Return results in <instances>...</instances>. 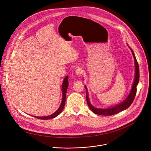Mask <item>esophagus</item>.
Wrapping results in <instances>:
<instances>
[{
	"label": "esophagus",
	"instance_id": "esophagus-1",
	"mask_svg": "<svg viewBox=\"0 0 151 151\" xmlns=\"http://www.w3.org/2000/svg\"><path fill=\"white\" fill-rule=\"evenodd\" d=\"M83 72H84V70H83V68H81V67H78L77 69H76V74L77 75H78V76H81L83 73Z\"/></svg>",
	"mask_w": 151,
	"mask_h": 151
}]
</instances>
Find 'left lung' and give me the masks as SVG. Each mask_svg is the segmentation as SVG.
<instances>
[{"label":"left lung","mask_w":151,"mask_h":151,"mask_svg":"<svg viewBox=\"0 0 151 151\" xmlns=\"http://www.w3.org/2000/svg\"><path fill=\"white\" fill-rule=\"evenodd\" d=\"M129 48L131 50V52L133 56V58L134 60V67H135V74H134V81H133V85H132V88L130 90V91L129 95L123 101H122L121 103H120L114 106L108 107V108H105V109L97 108V107H94L90 103V99H89V94H88V92L87 91V88L86 86H84L85 88L86 89L87 102L89 108L93 113L97 114H100V115H103V116H111V115L117 114L122 111H123V110L127 109L131 105L132 102L133 101V100H134L136 94V90H137L136 86H137L139 80V65L137 62L135 55L134 54V52H133V50L129 47Z\"/></svg>","instance_id":"8db88e82"}]
</instances>
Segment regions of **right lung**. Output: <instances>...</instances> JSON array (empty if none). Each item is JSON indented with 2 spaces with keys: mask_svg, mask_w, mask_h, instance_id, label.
Segmentation results:
<instances>
[{
  "mask_svg": "<svg viewBox=\"0 0 151 151\" xmlns=\"http://www.w3.org/2000/svg\"><path fill=\"white\" fill-rule=\"evenodd\" d=\"M68 76H66L63 81V85H62V101L61 103V104L59 107V108L56 111H55L53 114L50 115V116H32L34 117H36L37 119H42V120H48L50 119H53L55 118V117H57L58 115H59L61 112L63 111L64 106H65V99H66V93H67V90L68 88Z\"/></svg>",
  "mask_w": 151,
  "mask_h": 151,
  "instance_id": "right-lung-1",
  "label": "right lung"
}]
</instances>
